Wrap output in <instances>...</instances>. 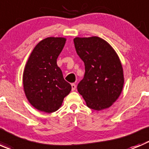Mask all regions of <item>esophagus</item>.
I'll list each match as a JSON object with an SVG mask.
<instances>
[{"label": "esophagus", "instance_id": "1", "mask_svg": "<svg viewBox=\"0 0 149 149\" xmlns=\"http://www.w3.org/2000/svg\"><path fill=\"white\" fill-rule=\"evenodd\" d=\"M76 88V85L75 84H71V89L72 91H74Z\"/></svg>", "mask_w": 149, "mask_h": 149}]
</instances>
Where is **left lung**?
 <instances>
[{
    "instance_id": "left-lung-1",
    "label": "left lung",
    "mask_w": 149,
    "mask_h": 149,
    "mask_svg": "<svg viewBox=\"0 0 149 149\" xmlns=\"http://www.w3.org/2000/svg\"><path fill=\"white\" fill-rule=\"evenodd\" d=\"M76 53L84 61L85 73L78 91L88 107L101 110L119 97L124 84L123 70L116 52L98 37L73 39Z\"/></svg>"
}]
</instances>
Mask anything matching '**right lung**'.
Listing matches in <instances>:
<instances>
[{
    "label": "right lung",
    "instance_id": "obj_1",
    "mask_svg": "<svg viewBox=\"0 0 149 149\" xmlns=\"http://www.w3.org/2000/svg\"><path fill=\"white\" fill-rule=\"evenodd\" d=\"M65 43L62 37H47L36 45L23 75L24 92L30 104L42 112H55L70 93L57 59Z\"/></svg>",
    "mask_w": 149,
    "mask_h": 149
}]
</instances>
